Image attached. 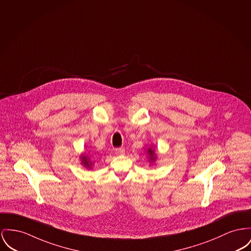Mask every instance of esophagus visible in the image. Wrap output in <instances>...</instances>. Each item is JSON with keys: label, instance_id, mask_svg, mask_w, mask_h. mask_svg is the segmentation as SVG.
<instances>
[{"label": "esophagus", "instance_id": "obj_1", "mask_svg": "<svg viewBox=\"0 0 251 251\" xmlns=\"http://www.w3.org/2000/svg\"><path fill=\"white\" fill-rule=\"evenodd\" d=\"M125 149L124 148H119V149H116L115 150V153L117 154V155H123V154H125Z\"/></svg>", "mask_w": 251, "mask_h": 251}]
</instances>
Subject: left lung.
I'll list each match as a JSON object with an SVG mask.
<instances>
[{"label":"left lung","instance_id":"8db88e82","mask_svg":"<svg viewBox=\"0 0 251 251\" xmlns=\"http://www.w3.org/2000/svg\"><path fill=\"white\" fill-rule=\"evenodd\" d=\"M148 153L150 154V160H151V162H154V160H155V154H154V152L153 151L150 149L149 151H148Z\"/></svg>","mask_w":251,"mask_h":251}]
</instances>
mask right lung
Returning a JSON list of instances; mask_svg holds the SVG:
<instances>
[{
	"instance_id": "obj_1",
	"label": "right lung",
	"mask_w": 251,
	"mask_h": 251,
	"mask_svg": "<svg viewBox=\"0 0 251 251\" xmlns=\"http://www.w3.org/2000/svg\"><path fill=\"white\" fill-rule=\"evenodd\" d=\"M81 158H82V164L84 165V167H87V168H91L93 163L90 161V159L85 155H83Z\"/></svg>"
}]
</instances>
